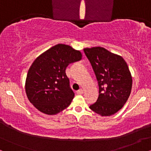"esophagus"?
Returning a JSON list of instances; mask_svg holds the SVG:
<instances>
[{
	"label": "esophagus",
	"instance_id": "1",
	"mask_svg": "<svg viewBox=\"0 0 151 151\" xmlns=\"http://www.w3.org/2000/svg\"><path fill=\"white\" fill-rule=\"evenodd\" d=\"M83 92H84V90H83L82 89L78 90V91H77V93H78V94H82Z\"/></svg>",
	"mask_w": 151,
	"mask_h": 151
}]
</instances>
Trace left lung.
<instances>
[{"label":"left lung","mask_w":151,"mask_h":151,"mask_svg":"<svg viewBox=\"0 0 151 151\" xmlns=\"http://www.w3.org/2000/svg\"><path fill=\"white\" fill-rule=\"evenodd\" d=\"M99 87L97 101L89 108L101 116L117 113L127 101L132 89V76L120 55L101 47L84 48Z\"/></svg>","instance_id":"left-lung-1"}]
</instances>
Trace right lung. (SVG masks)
<instances>
[{
    "instance_id": "obj_1",
    "label": "right lung",
    "mask_w": 151,
    "mask_h": 151,
    "mask_svg": "<svg viewBox=\"0 0 151 151\" xmlns=\"http://www.w3.org/2000/svg\"><path fill=\"white\" fill-rule=\"evenodd\" d=\"M81 58L79 50L58 44L35 60L29 68L25 86L27 99L37 110L56 115L70 106L74 93L65 70L70 64Z\"/></svg>"
}]
</instances>
